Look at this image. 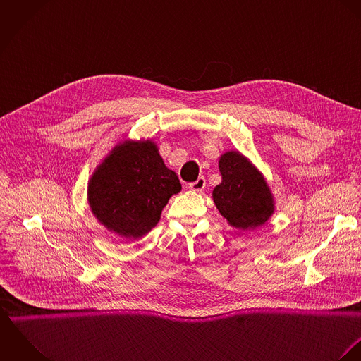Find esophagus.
<instances>
[{"label": "esophagus", "mask_w": 361, "mask_h": 361, "mask_svg": "<svg viewBox=\"0 0 361 361\" xmlns=\"http://www.w3.org/2000/svg\"><path fill=\"white\" fill-rule=\"evenodd\" d=\"M206 186V178L204 176H200L196 182H192L189 183V189H192L193 192H202Z\"/></svg>", "instance_id": "34e87169"}]
</instances>
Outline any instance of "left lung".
Here are the masks:
<instances>
[{
  "label": "left lung",
  "instance_id": "obj_1",
  "mask_svg": "<svg viewBox=\"0 0 361 361\" xmlns=\"http://www.w3.org/2000/svg\"><path fill=\"white\" fill-rule=\"evenodd\" d=\"M222 182L212 192L214 203L232 226L253 229L272 214L269 189L257 169L238 152L219 159Z\"/></svg>",
  "mask_w": 361,
  "mask_h": 361
}]
</instances>
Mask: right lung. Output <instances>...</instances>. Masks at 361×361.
<instances>
[{
    "instance_id": "right-lung-1",
    "label": "right lung",
    "mask_w": 361,
    "mask_h": 361,
    "mask_svg": "<svg viewBox=\"0 0 361 361\" xmlns=\"http://www.w3.org/2000/svg\"><path fill=\"white\" fill-rule=\"evenodd\" d=\"M180 189L152 142H128L115 147L92 176L89 203L109 231L137 239L154 228L169 197Z\"/></svg>"
}]
</instances>
